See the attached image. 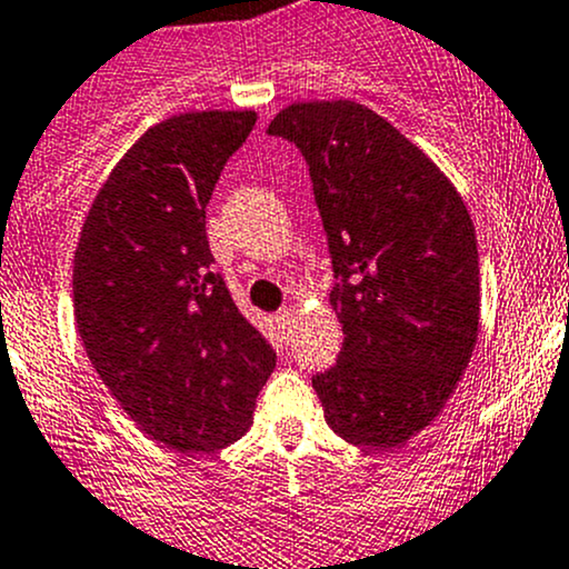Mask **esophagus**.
I'll list each match as a JSON object with an SVG mask.
<instances>
[{"label": "esophagus", "mask_w": 569, "mask_h": 569, "mask_svg": "<svg viewBox=\"0 0 569 569\" xmlns=\"http://www.w3.org/2000/svg\"><path fill=\"white\" fill-rule=\"evenodd\" d=\"M274 321H278V327L283 332L291 330V325H295V311H291V308H283L280 313H274Z\"/></svg>", "instance_id": "esophagus-1"}]
</instances>
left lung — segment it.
Returning <instances> with one entry per match:
<instances>
[{
  "mask_svg": "<svg viewBox=\"0 0 569 569\" xmlns=\"http://www.w3.org/2000/svg\"><path fill=\"white\" fill-rule=\"evenodd\" d=\"M269 134L300 148L327 233L343 347L313 375L325 421L393 449L449 401L479 336V250L449 178L355 101L291 104Z\"/></svg>",
  "mask_w": 569,
  "mask_h": 569,
  "instance_id": "1",
  "label": "left lung"
}]
</instances>
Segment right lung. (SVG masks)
I'll return each instance as SVG.
<instances>
[{"label": "right lung", "instance_id": "obj_1", "mask_svg": "<svg viewBox=\"0 0 569 569\" xmlns=\"http://www.w3.org/2000/svg\"><path fill=\"white\" fill-rule=\"evenodd\" d=\"M256 112H183L148 129L96 194L73 256V313L109 393L176 451L244 435L274 349L233 306L206 206Z\"/></svg>", "mask_w": 569, "mask_h": 569}]
</instances>
